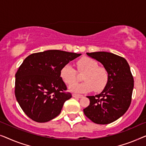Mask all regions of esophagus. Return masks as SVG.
I'll use <instances>...</instances> for the list:
<instances>
[{
	"label": "esophagus",
	"instance_id": "1",
	"mask_svg": "<svg viewBox=\"0 0 146 146\" xmlns=\"http://www.w3.org/2000/svg\"><path fill=\"white\" fill-rule=\"evenodd\" d=\"M73 97H75V98H82L83 97V95H81V94H73Z\"/></svg>",
	"mask_w": 146,
	"mask_h": 146
}]
</instances>
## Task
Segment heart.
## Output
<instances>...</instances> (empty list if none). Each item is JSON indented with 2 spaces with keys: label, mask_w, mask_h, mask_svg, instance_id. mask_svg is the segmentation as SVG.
<instances>
[{
  "label": "heart",
  "mask_w": 146,
  "mask_h": 146,
  "mask_svg": "<svg viewBox=\"0 0 146 146\" xmlns=\"http://www.w3.org/2000/svg\"><path fill=\"white\" fill-rule=\"evenodd\" d=\"M77 67L80 73H84L82 79L85 81L74 83L69 87V91L74 93H85L94 89L96 92L102 91L107 84V71L98 67L96 61L90 57H83L77 62ZM60 76L67 84H72L77 79V73L71 64H66L61 69Z\"/></svg>",
  "instance_id": "heart-1"
}]
</instances>
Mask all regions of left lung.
<instances>
[{"mask_svg": "<svg viewBox=\"0 0 146 146\" xmlns=\"http://www.w3.org/2000/svg\"><path fill=\"white\" fill-rule=\"evenodd\" d=\"M87 55L103 65L108 79L99 94L87 96L90 104L83 109L84 114L96 124H110L128 110L132 100L134 78L128 62L122 57L106 52Z\"/></svg>", "mask_w": 146, "mask_h": 146, "instance_id": "8db88e82", "label": "left lung"}]
</instances>
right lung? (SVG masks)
Segmentation results:
<instances>
[{"instance_id":"obj_1","label":"right lung","mask_w":146,"mask_h":146,"mask_svg":"<svg viewBox=\"0 0 146 146\" xmlns=\"http://www.w3.org/2000/svg\"><path fill=\"white\" fill-rule=\"evenodd\" d=\"M81 55L61 50L32 53L15 75V96L22 110L35 122H46L60 114L71 98L60 76L62 67Z\"/></svg>"}]
</instances>
